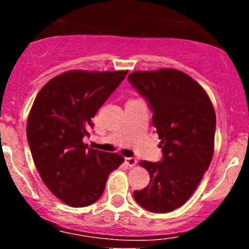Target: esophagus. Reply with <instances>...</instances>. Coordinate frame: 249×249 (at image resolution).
Masks as SVG:
<instances>
[{
    "label": "esophagus",
    "mask_w": 249,
    "mask_h": 249,
    "mask_svg": "<svg viewBox=\"0 0 249 249\" xmlns=\"http://www.w3.org/2000/svg\"><path fill=\"white\" fill-rule=\"evenodd\" d=\"M125 162H126L130 167H133V166H136L137 159L134 158V157H126V158H125Z\"/></svg>",
    "instance_id": "esophagus-1"
}]
</instances>
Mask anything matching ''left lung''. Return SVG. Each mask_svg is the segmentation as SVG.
Wrapping results in <instances>:
<instances>
[{
  "instance_id": "obj_1",
  "label": "left lung",
  "mask_w": 249,
  "mask_h": 249,
  "mask_svg": "<svg viewBox=\"0 0 249 249\" xmlns=\"http://www.w3.org/2000/svg\"><path fill=\"white\" fill-rule=\"evenodd\" d=\"M127 79L148 103L162 151L160 161L139 162L150 184L134 191V200L150 212H171L190 199L212 160L214 107L204 89L179 70L137 71Z\"/></svg>"
}]
</instances>
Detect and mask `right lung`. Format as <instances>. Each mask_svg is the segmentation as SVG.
Returning a JSON list of instances; mask_svg holds the SVG:
<instances>
[{
    "mask_svg": "<svg viewBox=\"0 0 249 249\" xmlns=\"http://www.w3.org/2000/svg\"><path fill=\"white\" fill-rule=\"evenodd\" d=\"M127 71L72 70L50 79L31 107L27 138L37 171L50 192L64 204L85 207L104 192L108 174L124 158L88 148L83 142L91 119Z\"/></svg>",
    "mask_w": 249,
    "mask_h": 249,
    "instance_id": "add662e5",
    "label": "right lung"
}]
</instances>
